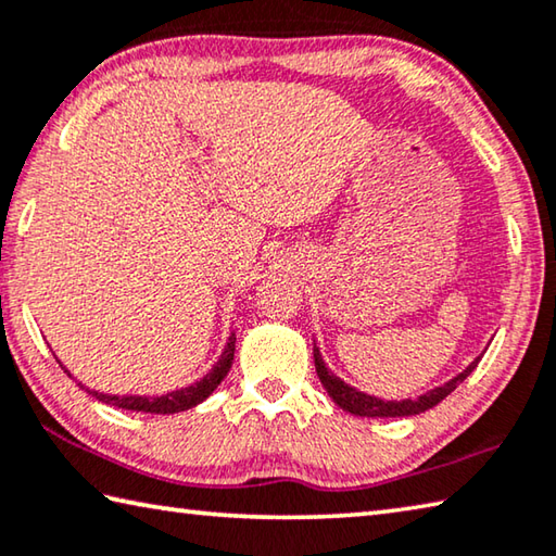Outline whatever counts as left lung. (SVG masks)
Returning <instances> with one entry per match:
<instances>
[{"instance_id": "left-lung-1", "label": "left lung", "mask_w": 556, "mask_h": 556, "mask_svg": "<svg viewBox=\"0 0 556 556\" xmlns=\"http://www.w3.org/2000/svg\"><path fill=\"white\" fill-rule=\"evenodd\" d=\"M316 371H318V379L323 381V387L330 393V399L338 403L342 410L352 413V416H362V418H396V416H416V413L428 410L432 406H438L442 399H447L450 393L457 389V383H462L467 379L473 369H477L479 359H473L471 365L462 371V375L454 377L452 381L442 383V387L432 389L426 396H420L416 401H381L375 396H367V393H362L357 389L348 387L345 381H340L336 375H330L328 367L323 365V359L316 350Z\"/></svg>"}]
</instances>
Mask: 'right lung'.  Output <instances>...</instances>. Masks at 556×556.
Here are the masks:
<instances>
[{
    "instance_id": "add662e5",
    "label": "right lung",
    "mask_w": 556,
    "mask_h": 556,
    "mask_svg": "<svg viewBox=\"0 0 556 556\" xmlns=\"http://www.w3.org/2000/svg\"><path fill=\"white\" fill-rule=\"evenodd\" d=\"M233 352H236V336H230L228 345L224 350V355L216 362V367L208 371L204 379H199L197 383H191L187 389H179L173 393H165V396H155V399H148V396H106V393H97V391H89L83 387L87 393H92L99 401L109 403V406H116V408H126V410H140V413H177V410H187L191 406H197V403L204 401L211 391H214L224 377L228 375L230 369V362H233Z\"/></svg>"
}]
</instances>
